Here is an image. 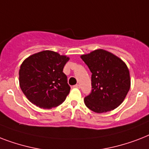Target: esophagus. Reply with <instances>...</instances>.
<instances>
[{
    "instance_id": "obj_1",
    "label": "esophagus",
    "mask_w": 149,
    "mask_h": 149,
    "mask_svg": "<svg viewBox=\"0 0 149 149\" xmlns=\"http://www.w3.org/2000/svg\"><path fill=\"white\" fill-rule=\"evenodd\" d=\"M73 87H75V88H79V84H76V85L73 86Z\"/></svg>"
}]
</instances>
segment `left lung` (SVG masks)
<instances>
[{
	"label": "left lung",
	"mask_w": 149,
	"mask_h": 149,
	"mask_svg": "<svg viewBox=\"0 0 149 149\" xmlns=\"http://www.w3.org/2000/svg\"><path fill=\"white\" fill-rule=\"evenodd\" d=\"M89 67L92 91L84 103L96 113H104L117 108L125 100L131 86L127 65L118 56L104 49L82 55Z\"/></svg>",
	"instance_id": "obj_1"
}]
</instances>
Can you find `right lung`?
I'll return each instance as SVG.
<instances>
[{"instance_id":"1","label":"right lung","mask_w":149,"mask_h":149,"mask_svg":"<svg viewBox=\"0 0 149 149\" xmlns=\"http://www.w3.org/2000/svg\"><path fill=\"white\" fill-rule=\"evenodd\" d=\"M69 59L49 50L24 59L19 70V84L29 101L41 108L50 109L65 100L70 86L63 71Z\"/></svg>"}]
</instances>
